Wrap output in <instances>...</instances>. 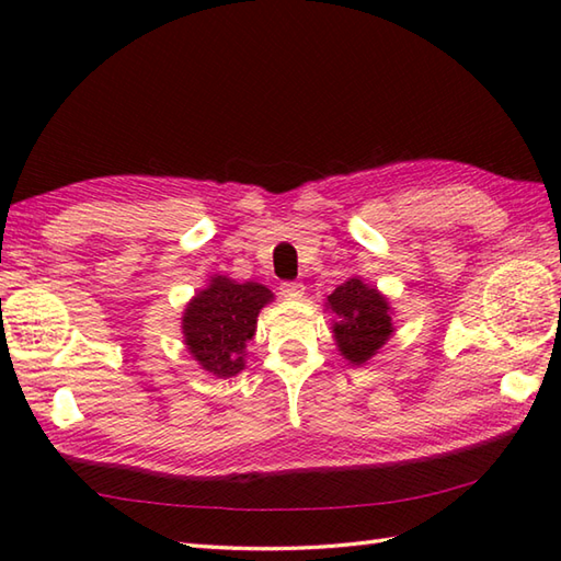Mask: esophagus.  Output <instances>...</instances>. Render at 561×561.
Wrapping results in <instances>:
<instances>
[{
    "instance_id": "esophagus-1",
    "label": "esophagus",
    "mask_w": 561,
    "mask_h": 561,
    "mask_svg": "<svg viewBox=\"0 0 561 561\" xmlns=\"http://www.w3.org/2000/svg\"><path fill=\"white\" fill-rule=\"evenodd\" d=\"M279 294L284 296V299H301V296L306 294V287L301 282H282Z\"/></svg>"
}]
</instances>
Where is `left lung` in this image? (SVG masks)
<instances>
[{"instance_id":"1","label":"left lung","mask_w":561,"mask_h":561,"mask_svg":"<svg viewBox=\"0 0 561 561\" xmlns=\"http://www.w3.org/2000/svg\"><path fill=\"white\" fill-rule=\"evenodd\" d=\"M332 313V337L340 354L354 366L366 364L392 337V306L374 284L350 277L325 299Z\"/></svg>"}]
</instances>
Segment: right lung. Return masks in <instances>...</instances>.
Returning <instances> with one entry per match:
<instances>
[{
	"instance_id": "obj_1",
	"label": "right lung",
	"mask_w": 561,
	"mask_h": 561,
	"mask_svg": "<svg viewBox=\"0 0 561 561\" xmlns=\"http://www.w3.org/2000/svg\"><path fill=\"white\" fill-rule=\"evenodd\" d=\"M274 294L257 282L214 274L183 311V342L202 371L231 378L245 368V344L255 337L257 316Z\"/></svg>"
}]
</instances>
